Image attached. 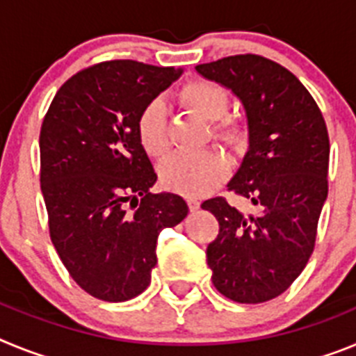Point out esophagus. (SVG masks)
I'll return each instance as SVG.
<instances>
[{"mask_svg": "<svg viewBox=\"0 0 356 356\" xmlns=\"http://www.w3.org/2000/svg\"><path fill=\"white\" fill-rule=\"evenodd\" d=\"M187 205L191 210H197L200 209V201L196 197H187Z\"/></svg>", "mask_w": 356, "mask_h": 356, "instance_id": "obj_1", "label": "esophagus"}]
</instances>
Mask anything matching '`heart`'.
<instances>
[{
    "label": "heart",
    "instance_id": "heart-1",
    "mask_svg": "<svg viewBox=\"0 0 356 356\" xmlns=\"http://www.w3.org/2000/svg\"><path fill=\"white\" fill-rule=\"evenodd\" d=\"M180 102L197 115L212 121V135L217 140L234 146L242 139V127L237 119L225 115L229 105L228 92L210 80H191L178 92ZM135 131L140 146L153 159H162L169 149L165 108L160 99L146 103L137 115ZM228 175V162L216 149L197 153H176L160 168L163 185L185 196L209 193Z\"/></svg>",
    "mask_w": 356,
    "mask_h": 356
}]
</instances>
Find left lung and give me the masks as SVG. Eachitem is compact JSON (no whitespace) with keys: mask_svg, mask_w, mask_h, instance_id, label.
<instances>
[{"mask_svg":"<svg viewBox=\"0 0 356 356\" xmlns=\"http://www.w3.org/2000/svg\"><path fill=\"white\" fill-rule=\"evenodd\" d=\"M196 71L244 105L250 149L228 191L260 209L246 216L221 196L201 205L219 221L207 264L213 287L228 300L264 303L291 287L316 246L328 196L326 122L305 85L269 58L234 55Z\"/></svg>","mask_w":356,"mask_h":356,"instance_id":"left-lung-1","label":"left lung"}]
</instances>
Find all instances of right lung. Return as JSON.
Wrapping results in <instances>:
<instances>
[{"mask_svg":"<svg viewBox=\"0 0 356 356\" xmlns=\"http://www.w3.org/2000/svg\"><path fill=\"white\" fill-rule=\"evenodd\" d=\"M180 74L102 62L69 78L44 115L40 191L49 237L71 278L97 300L119 303L146 291L159 234L188 212L178 194L149 193L156 172L135 131L143 106Z\"/></svg>","mask_w":356,"mask_h":356,"instance_id":"1","label":"right lung"}]
</instances>
